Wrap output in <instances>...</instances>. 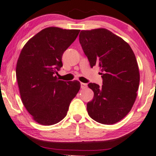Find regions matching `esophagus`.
Instances as JSON below:
<instances>
[{"mask_svg": "<svg viewBox=\"0 0 156 156\" xmlns=\"http://www.w3.org/2000/svg\"><path fill=\"white\" fill-rule=\"evenodd\" d=\"M80 87L82 89H85V88H86L87 87V85L86 84V83H80Z\"/></svg>", "mask_w": 156, "mask_h": 156, "instance_id": "obj_1", "label": "esophagus"}]
</instances>
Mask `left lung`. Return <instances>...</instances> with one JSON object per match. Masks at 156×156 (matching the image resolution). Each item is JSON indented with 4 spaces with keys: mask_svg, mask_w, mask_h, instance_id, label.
Segmentation results:
<instances>
[{
    "mask_svg": "<svg viewBox=\"0 0 156 156\" xmlns=\"http://www.w3.org/2000/svg\"><path fill=\"white\" fill-rule=\"evenodd\" d=\"M79 41L90 66L100 68L103 85L90 83L93 99L87 104L89 115L104 125L119 122L136 100L140 75L136 57L127 42L108 29L83 30Z\"/></svg>",
    "mask_w": 156,
    "mask_h": 156,
    "instance_id": "8db88e82",
    "label": "left lung"
}]
</instances>
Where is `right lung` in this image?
Segmentation results:
<instances>
[{"instance_id":"add662e5","label":"right lung","mask_w":156,"mask_h":156,"mask_svg":"<svg viewBox=\"0 0 156 156\" xmlns=\"http://www.w3.org/2000/svg\"><path fill=\"white\" fill-rule=\"evenodd\" d=\"M80 30L48 27L28 41L18 58L16 76L22 103L35 121L52 125L67 114L80 88L78 80H58L65 50Z\"/></svg>"}]
</instances>
